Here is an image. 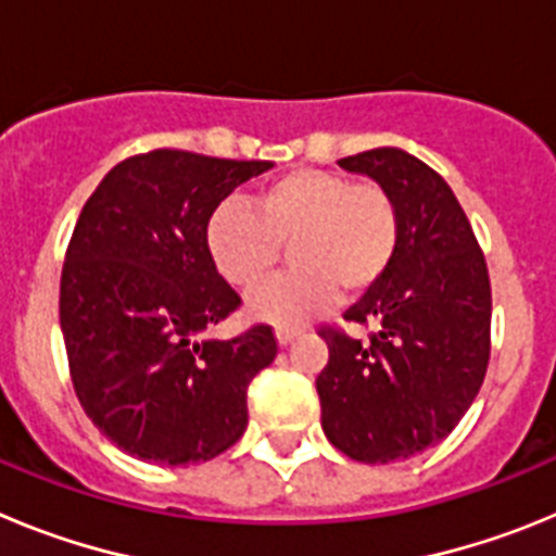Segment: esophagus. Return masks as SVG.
Segmentation results:
<instances>
[{"label": "esophagus", "mask_w": 556, "mask_h": 556, "mask_svg": "<svg viewBox=\"0 0 556 556\" xmlns=\"http://www.w3.org/2000/svg\"><path fill=\"white\" fill-rule=\"evenodd\" d=\"M298 328H289V326H278L275 328V337H278V345H289L294 337H298Z\"/></svg>", "instance_id": "obj_1"}]
</instances>
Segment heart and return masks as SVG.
<instances>
[{"instance_id": "1", "label": "heart", "mask_w": 556, "mask_h": 556, "mask_svg": "<svg viewBox=\"0 0 556 556\" xmlns=\"http://www.w3.org/2000/svg\"><path fill=\"white\" fill-rule=\"evenodd\" d=\"M289 248L298 269L250 301L269 323H301L384 281L401 248V211L390 189L331 169H292L258 186L250 208L225 200L205 223V253L225 281L253 292Z\"/></svg>"}]
</instances>
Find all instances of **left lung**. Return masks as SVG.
<instances>
[{"instance_id":"left-lung-1","label":"left lung","mask_w":556,"mask_h":556,"mask_svg":"<svg viewBox=\"0 0 556 556\" xmlns=\"http://www.w3.org/2000/svg\"><path fill=\"white\" fill-rule=\"evenodd\" d=\"M390 189L401 248L387 278L345 312L356 339L323 326V431L367 465L406 459L454 431L490 362V275L459 200L429 164L395 147L339 161Z\"/></svg>"}]
</instances>
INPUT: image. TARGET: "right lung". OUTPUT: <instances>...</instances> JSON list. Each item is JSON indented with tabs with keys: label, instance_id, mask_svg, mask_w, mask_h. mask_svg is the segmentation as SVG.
I'll list each match as a JSON object with an SVG mask.
<instances>
[{
	"label": "right lung",
	"instance_id": "add662e5",
	"mask_svg": "<svg viewBox=\"0 0 556 556\" xmlns=\"http://www.w3.org/2000/svg\"><path fill=\"white\" fill-rule=\"evenodd\" d=\"M264 169L164 147L113 166L83 205L61 273L68 372L91 424L130 456L208 462L248 429L273 326L198 337L242 306L205 253V223Z\"/></svg>",
	"mask_w": 556,
	"mask_h": 556
}]
</instances>
